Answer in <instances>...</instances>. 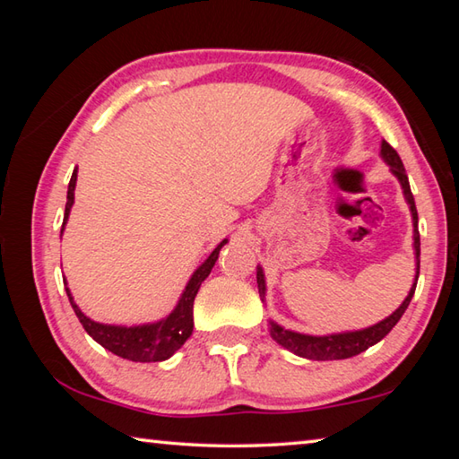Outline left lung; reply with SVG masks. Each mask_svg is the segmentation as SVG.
Wrapping results in <instances>:
<instances>
[{
    "instance_id": "8db88e82",
    "label": "left lung",
    "mask_w": 459,
    "mask_h": 459,
    "mask_svg": "<svg viewBox=\"0 0 459 459\" xmlns=\"http://www.w3.org/2000/svg\"><path fill=\"white\" fill-rule=\"evenodd\" d=\"M380 158H383L388 166H391V172L397 176L401 182L403 194H405V200L411 208V216H413V247H415V259H417V271H415V283L411 287L409 295L405 301L394 309V312L385 317L383 322L375 325H368L364 330H354V332H340V333H328V336H309V333H299L285 330L275 322H269V332L271 338H273L277 344H281L287 351L301 356V359L309 360H342V359H352V356L368 351L370 346H375L377 342L383 340L388 332H391L401 316L405 314V309L411 304V298H413L417 279H419V255H421V240H419V229H417V208H415V198L411 194L409 178L405 172V166L399 158V153L393 150L386 142L380 143ZM257 285H259V295L261 301H265V275H263V269L257 267Z\"/></svg>"
}]
</instances>
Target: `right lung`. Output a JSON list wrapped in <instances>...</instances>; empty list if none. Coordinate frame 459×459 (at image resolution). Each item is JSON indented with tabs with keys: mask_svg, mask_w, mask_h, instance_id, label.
Returning a JSON list of instances; mask_svg holds the SVG:
<instances>
[{
	"mask_svg": "<svg viewBox=\"0 0 459 459\" xmlns=\"http://www.w3.org/2000/svg\"><path fill=\"white\" fill-rule=\"evenodd\" d=\"M74 188H76V169L73 172L71 184H68L66 192V208H65V221H62L60 237L62 230H65V224L68 221V214H71V208L74 204ZM227 245V238L214 248V251L208 255V259L202 263V265L194 271L190 277L188 285L182 293L180 301L174 307V312L166 316L164 320L153 322V324H142V325H111V324H99L91 317L81 312V307L74 304V298L71 290L66 287L68 301L74 309L76 317H79L82 328L87 330L89 336L99 342L100 346L107 348L108 352L121 356L126 360L134 362H161L168 360L176 351H180L182 344L190 338L192 328H194V298L200 290V285L204 279L211 275L216 259H219L221 248ZM66 285V279H65Z\"/></svg>",
	"mask_w": 459,
	"mask_h": 459,
	"instance_id": "obj_1",
	"label": "right lung"
}]
</instances>
